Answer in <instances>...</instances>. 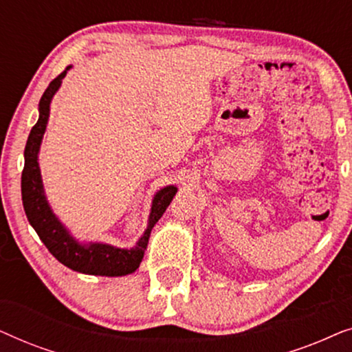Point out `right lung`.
Segmentation results:
<instances>
[{
	"label": "right lung",
	"mask_w": 352,
	"mask_h": 352,
	"mask_svg": "<svg viewBox=\"0 0 352 352\" xmlns=\"http://www.w3.org/2000/svg\"><path fill=\"white\" fill-rule=\"evenodd\" d=\"M70 69L72 65L67 67L46 88L45 94L40 99V105H38L40 117H38L35 126L32 128L30 134H28L25 152H23L25 165H23L22 171L23 210H25L28 223L36 230L38 237L46 245L52 256L64 266L70 267L72 271L91 274V276H128V274L136 271L139 264H141L144 252H146L148 243V237H151V230L165 213L168 205L171 204L173 197L177 192V187L166 186L153 195L147 229L134 248H117L113 245L93 242L80 243L75 237H72V234L57 219V216L52 213L51 206L47 204L45 189H43L40 166H38V152H40L43 134L46 131L47 118H50V104Z\"/></svg>",
	"instance_id": "right-lung-1"
}]
</instances>
